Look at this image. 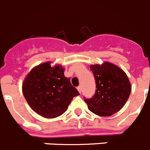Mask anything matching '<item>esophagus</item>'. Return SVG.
<instances>
[{
    "mask_svg": "<svg viewBox=\"0 0 150 150\" xmlns=\"http://www.w3.org/2000/svg\"><path fill=\"white\" fill-rule=\"evenodd\" d=\"M77 90H78V91H79V93H81V92H82V87L81 86H78L77 87Z\"/></svg>",
    "mask_w": 150,
    "mask_h": 150,
    "instance_id": "34e87169",
    "label": "esophagus"
}]
</instances>
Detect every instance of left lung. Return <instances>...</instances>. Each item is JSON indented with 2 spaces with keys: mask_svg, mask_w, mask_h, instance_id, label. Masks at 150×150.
Segmentation results:
<instances>
[{
  "mask_svg": "<svg viewBox=\"0 0 150 150\" xmlns=\"http://www.w3.org/2000/svg\"><path fill=\"white\" fill-rule=\"evenodd\" d=\"M96 83L95 94L85 99L91 112L100 116H110L124 107L132 91L126 74L114 64L105 62L90 66Z\"/></svg>",
  "mask_w": 150,
  "mask_h": 150,
  "instance_id": "obj_1",
  "label": "left lung"
}]
</instances>
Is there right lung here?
Returning <instances> with one entry per match:
<instances>
[{"instance_id":"add662e5","label":"right lung","mask_w":150,"mask_h":150,"mask_svg":"<svg viewBox=\"0 0 150 150\" xmlns=\"http://www.w3.org/2000/svg\"><path fill=\"white\" fill-rule=\"evenodd\" d=\"M51 62L36 66L22 83V93L30 108L44 118L58 117L65 112L73 98L79 95L64 76L60 64L52 67Z\"/></svg>"}]
</instances>
